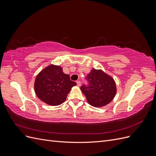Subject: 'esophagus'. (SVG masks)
<instances>
[{
	"label": "esophagus",
	"mask_w": 156,
	"mask_h": 156,
	"mask_svg": "<svg viewBox=\"0 0 156 156\" xmlns=\"http://www.w3.org/2000/svg\"><path fill=\"white\" fill-rule=\"evenodd\" d=\"M77 86L78 87H80V86H81V81H77Z\"/></svg>",
	"instance_id": "1"
}]
</instances>
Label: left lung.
<instances>
[{
  "label": "left lung",
  "mask_w": 156,
  "mask_h": 156,
  "mask_svg": "<svg viewBox=\"0 0 156 156\" xmlns=\"http://www.w3.org/2000/svg\"><path fill=\"white\" fill-rule=\"evenodd\" d=\"M86 78L88 86L83 84L81 90L90 105L101 107L114 99L116 93V83L109 75L101 69H92Z\"/></svg>",
  "instance_id": "8db88e82"
}]
</instances>
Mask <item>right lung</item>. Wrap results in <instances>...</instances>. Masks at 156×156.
Returning a JSON list of instances; mask_svg holds the SVG:
<instances>
[{
	"label": "right lung",
	"instance_id": "right-lung-1",
	"mask_svg": "<svg viewBox=\"0 0 156 156\" xmlns=\"http://www.w3.org/2000/svg\"><path fill=\"white\" fill-rule=\"evenodd\" d=\"M77 83L63 72L59 66L51 64L37 74L34 82L36 96L46 104L56 106L66 100L71 89Z\"/></svg>",
	"mask_w": 156,
	"mask_h": 156
}]
</instances>
